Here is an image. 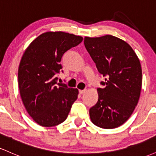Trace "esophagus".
I'll use <instances>...</instances> for the list:
<instances>
[{
    "mask_svg": "<svg viewBox=\"0 0 156 156\" xmlns=\"http://www.w3.org/2000/svg\"><path fill=\"white\" fill-rule=\"evenodd\" d=\"M86 91H87L86 89H82V90H81V89H79V93H80V94H83V93L85 92Z\"/></svg>",
    "mask_w": 156,
    "mask_h": 156,
    "instance_id": "obj_1",
    "label": "esophagus"
}]
</instances>
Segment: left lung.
I'll return each mask as SVG.
<instances>
[{"label":"left lung","mask_w":156,"mask_h":156,"mask_svg":"<svg viewBox=\"0 0 156 156\" xmlns=\"http://www.w3.org/2000/svg\"><path fill=\"white\" fill-rule=\"evenodd\" d=\"M84 45L98 70L106 77L98 88V101L89 109L91 121L105 129L128 120L140 97L142 73L139 58L130 46L112 35L84 38Z\"/></svg>","instance_id":"obj_1"}]
</instances>
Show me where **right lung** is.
<instances>
[{
    "label": "right lung",
    "mask_w": 156,
    "mask_h": 156,
    "mask_svg": "<svg viewBox=\"0 0 156 156\" xmlns=\"http://www.w3.org/2000/svg\"><path fill=\"white\" fill-rule=\"evenodd\" d=\"M83 37L62 31H48L37 37L23 53L18 69L21 99L32 119L53 127L67 119L78 89L57 83L64 53L79 44Z\"/></svg>",
    "instance_id": "add662e5"
}]
</instances>
